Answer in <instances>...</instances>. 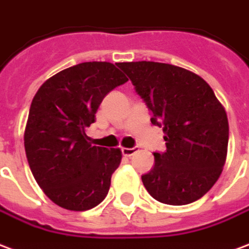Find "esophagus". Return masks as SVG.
<instances>
[{
    "instance_id": "esophagus-1",
    "label": "esophagus",
    "mask_w": 249,
    "mask_h": 249,
    "mask_svg": "<svg viewBox=\"0 0 249 249\" xmlns=\"http://www.w3.org/2000/svg\"><path fill=\"white\" fill-rule=\"evenodd\" d=\"M137 151V147H132V148H127V147H124V148H122V154L124 157H131V155H134Z\"/></svg>"
}]
</instances>
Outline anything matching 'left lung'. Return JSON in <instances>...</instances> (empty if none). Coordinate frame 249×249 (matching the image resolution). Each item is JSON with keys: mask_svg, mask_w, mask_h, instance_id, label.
<instances>
[{"mask_svg": "<svg viewBox=\"0 0 249 249\" xmlns=\"http://www.w3.org/2000/svg\"><path fill=\"white\" fill-rule=\"evenodd\" d=\"M135 91L162 127L166 152L142 175L160 203L184 206L200 199L220 177L228 147V119L210 85L195 72L168 63L119 62Z\"/></svg>", "mask_w": 249, "mask_h": 249, "instance_id": "left-lung-1", "label": "left lung"}]
</instances>
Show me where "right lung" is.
<instances>
[{"mask_svg":"<svg viewBox=\"0 0 249 249\" xmlns=\"http://www.w3.org/2000/svg\"><path fill=\"white\" fill-rule=\"evenodd\" d=\"M128 79L110 62H83L49 78L33 98L25 151L46 196L70 211H86L106 197L119 148L92 146L86 128L108 92Z\"/></svg>","mask_w":249,"mask_h":249,"instance_id":"1","label":"right lung"}]
</instances>
